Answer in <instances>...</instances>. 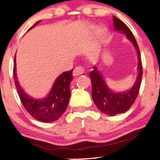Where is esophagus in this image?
Segmentation results:
<instances>
[{
    "label": "esophagus",
    "instance_id": "34e87169",
    "mask_svg": "<svg viewBox=\"0 0 160 160\" xmlns=\"http://www.w3.org/2000/svg\"><path fill=\"white\" fill-rule=\"evenodd\" d=\"M84 72V69L82 67H77L74 69L73 72H72V75L73 76H79L81 75Z\"/></svg>",
    "mask_w": 160,
    "mask_h": 160
}]
</instances>
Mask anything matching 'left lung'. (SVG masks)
<instances>
[{
	"label": "left lung",
	"mask_w": 160,
	"mask_h": 160,
	"mask_svg": "<svg viewBox=\"0 0 160 160\" xmlns=\"http://www.w3.org/2000/svg\"><path fill=\"white\" fill-rule=\"evenodd\" d=\"M113 21L114 29L125 33L135 47L138 56V74L135 84L129 90L122 93H114L109 89L96 67H93V70L90 72V78L91 80L92 98L93 102L100 111L111 116L126 112L132 107L138 97L142 77L140 50L132 31L118 18L113 17Z\"/></svg>",
	"instance_id": "1"
}]
</instances>
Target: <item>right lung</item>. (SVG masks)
<instances>
[{
  "label": "right lung",
  "instance_id": "right-lung-1",
  "mask_svg": "<svg viewBox=\"0 0 160 160\" xmlns=\"http://www.w3.org/2000/svg\"><path fill=\"white\" fill-rule=\"evenodd\" d=\"M38 22H37L31 28L35 27ZM72 70L73 69L62 72L56 79L52 90L46 98L34 99L25 93L18 83L16 75L14 56L13 75L16 89L24 108L34 118L42 122H52L59 119L65 112L70 98V83L72 80Z\"/></svg>",
  "mask_w": 160,
  "mask_h": 160
}]
</instances>
